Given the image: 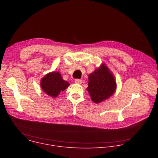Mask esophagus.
Here are the masks:
<instances>
[{
    "instance_id": "esophagus-1",
    "label": "esophagus",
    "mask_w": 158,
    "mask_h": 158,
    "mask_svg": "<svg viewBox=\"0 0 158 158\" xmlns=\"http://www.w3.org/2000/svg\"><path fill=\"white\" fill-rule=\"evenodd\" d=\"M74 82H75V83H76V84H81L82 82V80H81V79H75Z\"/></svg>"
}]
</instances>
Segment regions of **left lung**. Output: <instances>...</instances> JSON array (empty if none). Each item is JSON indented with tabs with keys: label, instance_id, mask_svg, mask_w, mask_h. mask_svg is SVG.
Wrapping results in <instances>:
<instances>
[{
	"label": "left lung",
	"instance_id": "8db88e82",
	"mask_svg": "<svg viewBox=\"0 0 158 158\" xmlns=\"http://www.w3.org/2000/svg\"><path fill=\"white\" fill-rule=\"evenodd\" d=\"M116 87L113 76L104 64L89 76L87 89L95 103L101 102L111 96L115 91Z\"/></svg>",
	"mask_w": 158,
	"mask_h": 158
}]
</instances>
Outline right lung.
<instances>
[{
    "label": "right lung",
    "instance_id": "obj_1",
    "mask_svg": "<svg viewBox=\"0 0 158 158\" xmlns=\"http://www.w3.org/2000/svg\"><path fill=\"white\" fill-rule=\"evenodd\" d=\"M69 85L58 72H52L45 76L41 80L40 86L48 96L55 98Z\"/></svg>",
    "mask_w": 158,
    "mask_h": 158
}]
</instances>
